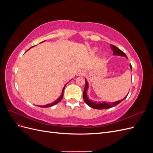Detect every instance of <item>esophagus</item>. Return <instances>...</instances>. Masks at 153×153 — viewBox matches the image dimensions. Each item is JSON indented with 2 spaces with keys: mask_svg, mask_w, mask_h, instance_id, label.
<instances>
[{
  "mask_svg": "<svg viewBox=\"0 0 153 153\" xmlns=\"http://www.w3.org/2000/svg\"><path fill=\"white\" fill-rule=\"evenodd\" d=\"M85 74V71L84 70H79L77 72V76H81V75H84Z\"/></svg>",
  "mask_w": 153,
  "mask_h": 153,
  "instance_id": "obj_1",
  "label": "esophagus"
}]
</instances>
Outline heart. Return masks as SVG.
Masks as SVG:
<instances>
[{
    "label": "heart",
    "instance_id": "b5f03b06",
    "mask_svg": "<svg viewBox=\"0 0 153 153\" xmlns=\"http://www.w3.org/2000/svg\"><path fill=\"white\" fill-rule=\"evenodd\" d=\"M98 48H94L93 49H92V52H93L94 53H96V52H98Z\"/></svg>",
    "mask_w": 153,
    "mask_h": 153
}]
</instances>
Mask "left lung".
<instances>
[{
  "label": "left lung",
  "mask_w": 153,
  "mask_h": 153,
  "mask_svg": "<svg viewBox=\"0 0 153 153\" xmlns=\"http://www.w3.org/2000/svg\"><path fill=\"white\" fill-rule=\"evenodd\" d=\"M110 48L112 49V50L114 52V55H119V56H123V57H127V56L126 55L122 50H120L119 48H118L117 47H115V46L113 45H110ZM129 67H130L131 70L132 69V66L130 64L129 65ZM85 88L84 90V94H83V97H84V100L85 101V102L86 103V104L87 105H89V106H91V108H94V109H98V110H101V109H106V108H112L113 106H115L117 105L119 103H120L121 102L126 98L127 96L125 97L124 98H123L121 100H119L117 101H115V102H112V103H108V102H106V101H102V102H98L96 103V101H92V100H89L88 96H87V91L88 89V87H89V84H88V82L86 80V78H85Z\"/></svg>",
  "instance_id": "obj_1"
}]
</instances>
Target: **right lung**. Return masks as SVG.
Instances as JSON below:
<instances>
[{
    "mask_svg": "<svg viewBox=\"0 0 153 153\" xmlns=\"http://www.w3.org/2000/svg\"><path fill=\"white\" fill-rule=\"evenodd\" d=\"M42 43V42H41ZM32 47H30V48H31ZM29 48V49H30ZM66 84L64 85V88L62 89V94H61V95L60 96V97L57 100H55V101H53V103H50V104H47V105H43V106H41V107H43V108H47V107H49V106H53V105H56V104H57L58 103H59L60 101H61V100H62V98H63V94H64V89H65V87H66Z\"/></svg>",
    "mask_w": 153,
    "mask_h": 153,
    "instance_id": "add662e5",
    "label": "right lung"
}]
</instances>
